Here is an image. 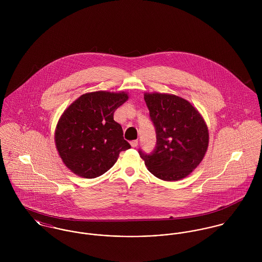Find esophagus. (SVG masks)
<instances>
[{
  "instance_id": "1",
  "label": "esophagus",
  "mask_w": 262,
  "mask_h": 262,
  "mask_svg": "<svg viewBox=\"0 0 262 262\" xmlns=\"http://www.w3.org/2000/svg\"><path fill=\"white\" fill-rule=\"evenodd\" d=\"M130 144H131L132 147H137L138 146V140H132L130 142Z\"/></svg>"
}]
</instances>
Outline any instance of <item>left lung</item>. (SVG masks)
I'll return each mask as SVG.
<instances>
[{
  "instance_id": "obj_1",
  "label": "left lung",
  "mask_w": 262,
  "mask_h": 262,
  "mask_svg": "<svg viewBox=\"0 0 262 262\" xmlns=\"http://www.w3.org/2000/svg\"><path fill=\"white\" fill-rule=\"evenodd\" d=\"M156 133L154 149L138 150L156 178L172 182L188 176L203 160L209 144L207 125L187 101L166 94H145Z\"/></svg>"
}]
</instances>
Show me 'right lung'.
Here are the masks:
<instances>
[{
  "mask_svg": "<svg viewBox=\"0 0 262 262\" xmlns=\"http://www.w3.org/2000/svg\"><path fill=\"white\" fill-rule=\"evenodd\" d=\"M128 100L125 93L95 92L80 96L60 117L55 143L75 174L95 179L108 171L121 151L131 148L114 112Z\"/></svg>",
  "mask_w": 262,
  "mask_h": 262,
  "instance_id": "obj_1",
  "label": "right lung"
}]
</instances>
